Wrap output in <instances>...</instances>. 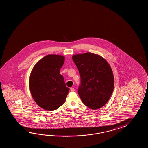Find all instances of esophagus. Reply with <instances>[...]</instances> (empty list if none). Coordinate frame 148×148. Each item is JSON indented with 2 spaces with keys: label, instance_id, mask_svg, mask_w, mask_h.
<instances>
[{
  "label": "esophagus",
  "instance_id": "34e87169",
  "mask_svg": "<svg viewBox=\"0 0 148 148\" xmlns=\"http://www.w3.org/2000/svg\"><path fill=\"white\" fill-rule=\"evenodd\" d=\"M75 90V88H73V87H71V88H70V91H74Z\"/></svg>",
  "mask_w": 148,
  "mask_h": 148
}]
</instances>
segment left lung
Segmentation results:
<instances>
[{"mask_svg":"<svg viewBox=\"0 0 148 148\" xmlns=\"http://www.w3.org/2000/svg\"><path fill=\"white\" fill-rule=\"evenodd\" d=\"M73 60L80 75L78 92L82 102L97 110L107 103L113 91V74L103 58L92 53L76 54Z\"/></svg>","mask_w":148,"mask_h":148,"instance_id":"8db88e82","label":"left lung"}]
</instances>
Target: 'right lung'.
<instances>
[{
    "mask_svg": "<svg viewBox=\"0 0 148 148\" xmlns=\"http://www.w3.org/2000/svg\"><path fill=\"white\" fill-rule=\"evenodd\" d=\"M64 57L49 54L38 61L32 71L29 85L36 103L45 110L58 109L65 102L69 88L60 70Z\"/></svg>",
    "mask_w": 148,
    "mask_h": 148,
    "instance_id": "add662e5",
    "label": "right lung"
}]
</instances>
